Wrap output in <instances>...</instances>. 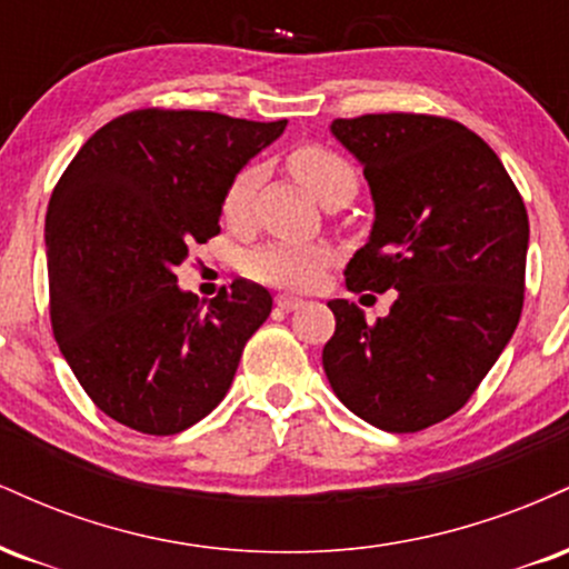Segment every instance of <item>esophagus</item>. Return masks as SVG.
<instances>
[{
  "mask_svg": "<svg viewBox=\"0 0 569 569\" xmlns=\"http://www.w3.org/2000/svg\"><path fill=\"white\" fill-rule=\"evenodd\" d=\"M276 305L280 307V310L291 312V310H299V307L305 305V299L291 297V293H278V297H276Z\"/></svg>",
  "mask_w": 569,
  "mask_h": 569,
  "instance_id": "34e87169",
  "label": "esophagus"
}]
</instances>
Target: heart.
Returning a JSON list of instances; mask_svg holds the SVG:
<instances>
[{"instance_id":"heart-1","label":"heart","mask_w":569,"mask_h":569,"mask_svg":"<svg viewBox=\"0 0 569 569\" xmlns=\"http://www.w3.org/2000/svg\"><path fill=\"white\" fill-rule=\"evenodd\" d=\"M289 168L318 200H323L339 184L356 181V173L348 162L323 147L293 149ZM259 179H262L259 166H246L243 171L232 176L230 187L224 189V198H221V213L230 224L246 221ZM326 264H329V248L316 243H267L253 248L243 259L248 276L262 280V283L280 286V289H310Z\"/></svg>"}]
</instances>
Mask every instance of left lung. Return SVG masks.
I'll list each match as a JSON object with an SVG mask.
<instances>
[{"label": "left lung", "mask_w": 569, "mask_h": 569, "mask_svg": "<svg viewBox=\"0 0 569 569\" xmlns=\"http://www.w3.org/2000/svg\"><path fill=\"white\" fill-rule=\"evenodd\" d=\"M329 130L361 162L375 202L348 289H396V302L369 323L331 299L323 371L352 415L415 433L455 415L511 342L530 221L498 154L460 122L363 114Z\"/></svg>", "instance_id": "left-lung-1"}]
</instances>
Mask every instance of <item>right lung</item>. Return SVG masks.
Here are the masks:
<instances>
[{"instance_id": "obj_1", "label": "right lung", "mask_w": 569, "mask_h": 569, "mask_svg": "<svg viewBox=\"0 0 569 569\" xmlns=\"http://www.w3.org/2000/svg\"><path fill=\"white\" fill-rule=\"evenodd\" d=\"M283 128L141 109L96 130L63 171L44 219L50 318L84 393L112 420L181 433L230 390L270 291L232 280L206 305L176 267L219 234L232 176Z\"/></svg>"}]
</instances>
